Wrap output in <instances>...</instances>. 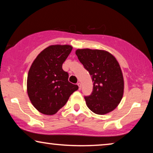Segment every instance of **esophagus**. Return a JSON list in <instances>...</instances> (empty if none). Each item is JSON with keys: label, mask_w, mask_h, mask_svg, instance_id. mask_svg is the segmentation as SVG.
Segmentation results:
<instances>
[{"label": "esophagus", "mask_w": 153, "mask_h": 153, "mask_svg": "<svg viewBox=\"0 0 153 153\" xmlns=\"http://www.w3.org/2000/svg\"><path fill=\"white\" fill-rule=\"evenodd\" d=\"M77 85H79V89H80L81 88V83L80 82H79L78 83H77Z\"/></svg>", "instance_id": "34e87169"}]
</instances>
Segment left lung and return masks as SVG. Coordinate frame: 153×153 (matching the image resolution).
Listing matches in <instances>:
<instances>
[{
	"instance_id": "left-lung-1",
	"label": "left lung",
	"mask_w": 153,
	"mask_h": 153,
	"mask_svg": "<svg viewBox=\"0 0 153 153\" xmlns=\"http://www.w3.org/2000/svg\"><path fill=\"white\" fill-rule=\"evenodd\" d=\"M76 54L93 82V91L85 100L90 109L96 114L112 111L123 95L124 81L118 61L103 50L77 49Z\"/></svg>"
}]
</instances>
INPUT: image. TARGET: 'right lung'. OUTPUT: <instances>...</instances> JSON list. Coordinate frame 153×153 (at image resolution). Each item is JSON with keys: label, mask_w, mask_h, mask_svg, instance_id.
Wrapping results in <instances>:
<instances>
[{"label": "right lung", "mask_w": 153, "mask_h": 153, "mask_svg": "<svg viewBox=\"0 0 153 153\" xmlns=\"http://www.w3.org/2000/svg\"><path fill=\"white\" fill-rule=\"evenodd\" d=\"M72 50L70 45L49 46L37 56L29 70L27 92L31 103L42 114H56L79 88L68 81V73L62 68Z\"/></svg>", "instance_id": "1"}]
</instances>
